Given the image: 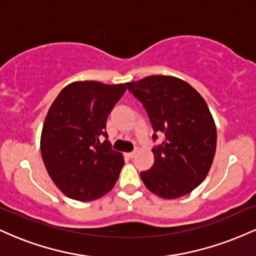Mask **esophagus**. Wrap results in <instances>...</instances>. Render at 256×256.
Listing matches in <instances>:
<instances>
[{"mask_svg":"<svg viewBox=\"0 0 256 256\" xmlns=\"http://www.w3.org/2000/svg\"><path fill=\"white\" fill-rule=\"evenodd\" d=\"M136 152H126V154H125V156H128V158H134V155H136Z\"/></svg>","mask_w":256,"mask_h":256,"instance_id":"esophagus-1","label":"esophagus"}]
</instances>
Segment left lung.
Wrapping results in <instances>:
<instances>
[{"label":"left lung","instance_id":"left-lung-1","mask_svg":"<svg viewBox=\"0 0 256 256\" xmlns=\"http://www.w3.org/2000/svg\"><path fill=\"white\" fill-rule=\"evenodd\" d=\"M128 88L144 106L154 131L165 134L152 149V168L140 172L146 188L168 200L192 192L207 177L216 149V122L204 98L172 76H149Z\"/></svg>","mask_w":256,"mask_h":256}]
</instances>
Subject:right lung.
<instances>
[{"mask_svg":"<svg viewBox=\"0 0 256 256\" xmlns=\"http://www.w3.org/2000/svg\"><path fill=\"white\" fill-rule=\"evenodd\" d=\"M128 83L73 82L54 100L40 134V152L52 180L67 198L94 201L113 189L124 165L106 132L107 118Z\"/></svg>","mask_w":256,"mask_h":256,"instance_id":"add662e5","label":"right lung"}]
</instances>
